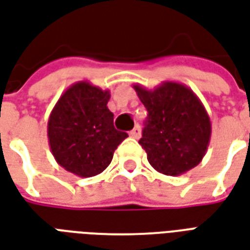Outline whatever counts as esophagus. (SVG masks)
I'll return each mask as SVG.
<instances>
[{
  "mask_svg": "<svg viewBox=\"0 0 250 250\" xmlns=\"http://www.w3.org/2000/svg\"><path fill=\"white\" fill-rule=\"evenodd\" d=\"M130 136L131 138H134V139H139L140 138V127L139 125H136L134 130L130 131Z\"/></svg>",
  "mask_w": 250,
  "mask_h": 250,
  "instance_id": "34e87169",
  "label": "esophagus"
}]
</instances>
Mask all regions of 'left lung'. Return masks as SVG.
<instances>
[{"label": "left lung", "instance_id": "left-lung-1", "mask_svg": "<svg viewBox=\"0 0 250 250\" xmlns=\"http://www.w3.org/2000/svg\"><path fill=\"white\" fill-rule=\"evenodd\" d=\"M148 111L139 144L160 173L179 176L203 160L210 140L208 112L191 88L163 82L153 90L134 84Z\"/></svg>", "mask_w": 250, "mask_h": 250}]
</instances>
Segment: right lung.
<instances>
[{
  "mask_svg": "<svg viewBox=\"0 0 250 250\" xmlns=\"http://www.w3.org/2000/svg\"><path fill=\"white\" fill-rule=\"evenodd\" d=\"M110 91L87 81L71 84L55 103L47 122L53 156L61 167L91 177L110 166L114 151L128 136L114 127Z\"/></svg>",
  "mask_w": 250,
  "mask_h": 250,
  "instance_id": "obj_1",
  "label": "right lung"
}]
</instances>
